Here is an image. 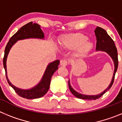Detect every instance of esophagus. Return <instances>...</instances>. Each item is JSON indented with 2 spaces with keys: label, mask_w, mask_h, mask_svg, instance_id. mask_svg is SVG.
Instances as JSON below:
<instances>
[{
  "label": "esophagus",
  "mask_w": 122,
  "mask_h": 122,
  "mask_svg": "<svg viewBox=\"0 0 122 122\" xmlns=\"http://www.w3.org/2000/svg\"><path fill=\"white\" fill-rule=\"evenodd\" d=\"M68 61L66 60H62L60 61V66H63V67H65L66 66H67L68 65Z\"/></svg>",
  "instance_id": "obj_1"
}]
</instances>
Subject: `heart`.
Segmentation results:
<instances>
[{
  "instance_id": "1",
  "label": "heart",
  "mask_w": 122,
  "mask_h": 122,
  "mask_svg": "<svg viewBox=\"0 0 122 122\" xmlns=\"http://www.w3.org/2000/svg\"><path fill=\"white\" fill-rule=\"evenodd\" d=\"M87 40V36L82 33H73L62 38L60 40V45L66 49L77 48V56L80 57H84L93 48L92 43Z\"/></svg>"
}]
</instances>
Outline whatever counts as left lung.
I'll return each instance as SVG.
<instances>
[{
    "instance_id": "1",
    "label": "left lung",
    "mask_w": 122,
    "mask_h": 122,
    "mask_svg": "<svg viewBox=\"0 0 122 122\" xmlns=\"http://www.w3.org/2000/svg\"><path fill=\"white\" fill-rule=\"evenodd\" d=\"M95 33L96 37H97L96 50L97 51H104L106 52H107L111 56V57L113 61H114L115 69H114L112 79L111 82L109 86L102 93H101L99 95H82L77 93V92L75 91L72 88L70 85V81H69L68 87L71 92L76 97L80 99H83V100H97V99L101 97V96H103L109 89H111V87H112L113 83H114L115 74H116V71L117 70V68H118V53H117V48H116L113 40L107 34V33L104 29H102V28L100 27H97L96 28V29L95 30Z\"/></svg>"
}]
</instances>
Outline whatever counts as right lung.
Here are the masks:
<instances>
[{
  "mask_svg": "<svg viewBox=\"0 0 122 122\" xmlns=\"http://www.w3.org/2000/svg\"><path fill=\"white\" fill-rule=\"evenodd\" d=\"M44 33L40 28V25L36 23H33L32 22H29L27 24L24 25L16 33L14 34L9 41L6 45L5 49V53H4V59H3V63L4 67L5 70V74L8 84L13 89L15 90L16 93L20 97L26 99H35L39 98L45 95L49 90V86H50L51 77L57 70L58 69V66L59 65V60H57L54 62H51L48 65L46 68V70L43 76L42 77L41 80L36 86L28 90H22L19 89L18 87H15L8 80L6 73V58L8 56L9 51L13 45L18 40H24L25 38H40L43 39Z\"/></svg>",
  "mask_w": 122,
  "mask_h": 122,
  "instance_id": "right-lung-1",
  "label": "right lung"
}]
</instances>
